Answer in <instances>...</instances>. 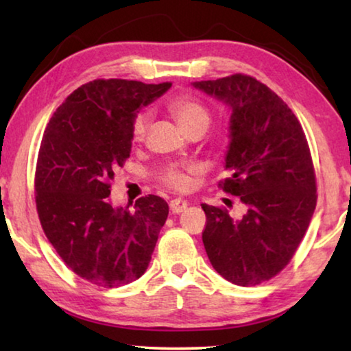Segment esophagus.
Wrapping results in <instances>:
<instances>
[{"label":"esophagus","instance_id":"esophagus-1","mask_svg":"<svg viewBox=\"0 0 351 351\" xmlns=\"http://www.w3.org/2000/svg\"><path fill=\"white\" fill-rule=\"evenodd\" d=\"M189 203L186 199H181V198H175L170 201V210L173 213H181L182 210L187 209Z\"/></svg>","mask_w":351,"mask_h":351}]
</instances>
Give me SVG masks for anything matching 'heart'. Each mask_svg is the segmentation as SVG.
<instances>
[{"label":"heart","mask_w":351,"mask_h":351,"mask_svg":"<svg viewBox=\"0 0 351 351\" xmlns=\"http://www.w3.org/2000/svg\"><path fill=\"white\" fill-rule=\"evenodd\" d=\"M169 111L170 114L175 117V121L178 122V125L181 127L182 132H186V130L195 125L207 127V123H209V114H207V111L198 102H195V100L184 97L176 99L169 105ZM148 121H150V119H148L147 114H139L134 119L132 128L134 142H141L145 138ZM164 181L170 187H173L176 190H184L187 189L190 180L181 170H169L164 176Z\"/></svg>","instance_id":"1"}]
</instances>
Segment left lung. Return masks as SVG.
<instances>
[{"instance_id":"8db88e82","label":"left lung","mask_w":351,"mask_h":351,"mask_svg":"<svg viewBox=\"0 0 351 351\" xmlns=\"http://www.w3.org/2000/svg\"><path fill=\"white\" fill-rule=\"evenodd\" d=\"M230 111L229 145L219 182L245 206L241 218L201 204L203 243L219 276L254 287L293 258L316 209V176L304 130L288 105L254 77L235 74L193 82Z\"/></svg>"}]
</instances>
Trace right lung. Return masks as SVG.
Wrapping results in <instances>:
<instances>
[{
  "label": "right lung",
  "instance_id": "right-lung-1",
  "mask_svg": "<svg viewBox=\"0 0 351 351\" xmlns=\"http://www.w3.org/2000/svg\"><path fill=\"white\" fill-rule=\"evenodd\" d=\"M171 83L108 79L85 83L45 130L35 170V203L47 240L77 276L114 288L144 274L169 215L148 195L114 207L110 181L130 158L133 122Z\"/></svg>",
  "mask_w": 351,
  "mask_h": 351
}]
</instances>
